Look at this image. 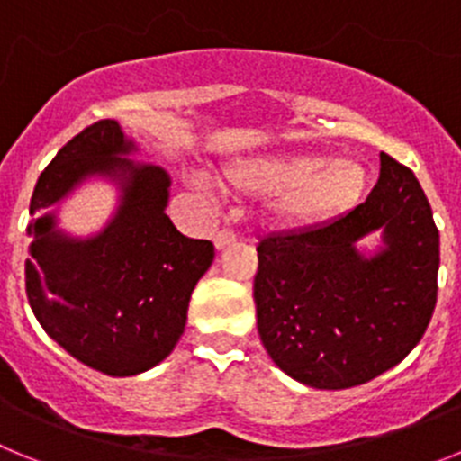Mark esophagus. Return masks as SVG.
<instances>
[{
	"label": "esophagus",
	"instance_id": "34e87169",
	"mask_svg": "<svg viewBox=\"0 0 461 461\" xmlns=\"http://www.w3.org/2000/svg\"><path fill=\"white\" fill-rule=\"evenodd\" d=\"M235 230H230V228H221V230H217V235H214V247L217 249H223V247H228V244L235 242Z\"/></svg>",
	"mask_w": 461,
	"mask_h": 461
}]
</instances>
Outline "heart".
I'll use <instances>...</instances> for the list:
<instances>
[{"instance_id": "1", "label": "heart", "mask_w": 461, "mask_h": 461, "mask_svg": "<svg viewBox=\"0 0 461 461\" xmlns=\"http://www.w3.org/2000/svg\"><path fill=\"white\" fill-rule=\"evenodd\" d=\"M226 182L244 194H281L276 214L284 221L312 223L356 205L365 191V170L348 161L325 166L316 154H293L235 166Z\"/></svg>"}]
</instances>
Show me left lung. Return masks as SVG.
Instances as JSON below:
<instances>
[{
	"label": "left lung",
	"instance_id": "8db88e82",
	"mask_svg": "<svg viewBox=\"0 0 461 461\" xmlns=\"http://www.w3.org/2000/svg\"><path fill=\"white\" fill-rule=\"evenodd\" d=\"M378 227L386 247L367 259L355 242ZM256 251L260 341L309 388H353L388 372L437 307L438 228L413 170L385 152L367 201L321 226L267 235Z\"/></svg>",
	"mask_w": 461,
	"mask_h": 461
}]
</instances>
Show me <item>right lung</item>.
Wrapping results in <instances>:
<instances>
[{
	"instance_id": "right-lung-1",
	"label": "right lung",
	"mask_w": 461,
	"mask_h": 461,
	"mask_svg": "<svg viewBox=\"0 0 461 461\" xmlns=\"http://www.w3.org/2000/svg\"><path fill=\"white\" fill-rule=\"evenodd\" d=\"M133 149L115 120L94 122L57 152L30 203L32 312L68 356L108 376L148 372L170 356L214 260L210 240L185 238L164 212L168 173L122 158ZM89 174L115 176L122 205L96 239H67L45 210Z\"/></svg>"
}]
</instances>
